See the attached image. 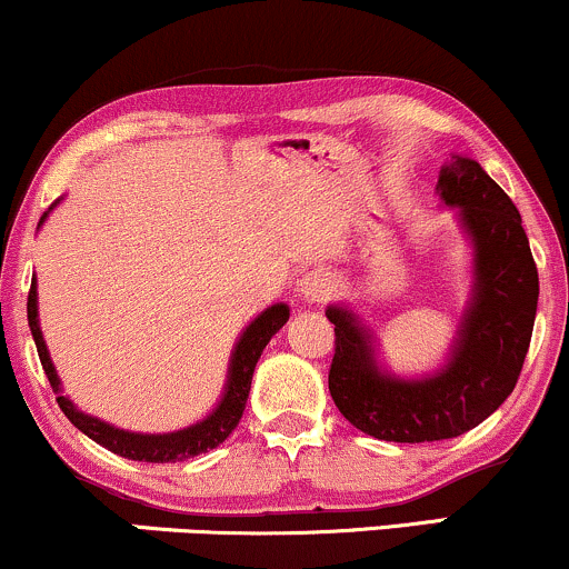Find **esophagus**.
<instances>
[{"mask_svg":"<svg viewBox=\"0 0 569 569\" xmlns=\"http://www.w3.org/2000/svg\"><path fill=\"white\" fill-rule=\"evenodd\" d=\"M332 292H336V277L325 269L306 273L298 284V298L303 303H325Z\"/></svg>","mask_w":569,"mask_h":569,"instance_id":"esophagus-1","label":"esophagus"}]
</instances>
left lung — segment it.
<instances>
[{"label":"left lung","mask_w":569,"mask_h":569,"mask_svg":"<svg viewBox=\"0 0 569 569\" xmlns=\"http://www.w3.org/2000/svg\"><path fill=\"white\" fill-rule=\"evenodd\" d=\"M437 193L471 247V290L447 359L426 376L380 362L378 336L349 303H330L336 357L332 402L359 431L383 442H439L466 433L509 399L530 349L538 269L522 216L477 159L452 153Z\"/></svg>","instance_id":"obj_1"}]
</instances>
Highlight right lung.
<instances>
[{
	"label": "right lung",
	"instance_id": "1",
	"mask_svg": "<svg viewBox=\"0 0 569 569\" xmlns=\"http://www.w3.org/2000/svg\"><path fill=\"white\" fill-rule=\"evenodd\" d=\"M60 204V199L50 204V210L39 218V226L44 223L47 216ZM39 292H37V277L31 282L29 292V327L33 343H37L39 362L44 367V376L50 380L52 391H56L60 410L63 416L77 426L79 431L87 433L92 442H98L106 450H111L113 456H122L127 460H143V463H178V460H189L193 456H202L207 450H216L220 442L229 439V433L237 429L239 418H242L247 397H250V383L252 372H256V365L263 353L269 340L277 336L279 330L290 319V306L287 303H273L269 309H263L252 319L250 325L239 332L237 343L231 349L229 359V372H226L223 393H220L218 405L212 407L210 412L197 423L186 426V429L167 431V433H140V431H127L117 429V426L106 423L96 416H87V412L79 410L77 405L71 402L63 393V386H60L58 370L52 365L50 351H47L42 327H39Z\"/></svg>",
	"mask_w": 569,
	"mask_h": 569
}]
</instances>
